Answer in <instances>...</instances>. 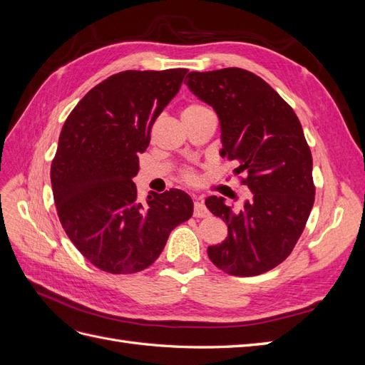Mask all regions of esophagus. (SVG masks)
<instances>
[{"mask_svg": "<svg viewBox=\"0 0 365 365\" xmlns=\"http://www.w3.org/2000/svg\"><path fill=\"white\" fill-rule=\"evenodd\" d=\"M193 212H195V216H196V217H207V216H210L208 208H207L205 204H204L202 201H200V200L195 201Z\"/></svg>", "mask_w": 365, "mask_h": 365, "instance_id": "obj_1", "label": "esophagus"}]
</instances>
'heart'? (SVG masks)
<instances>
[{"instance_id":"obj_1","label":"heart","mask_w":365,"mask_h":365,"mask_svg":"<svg viewBox=\"0 0 365 365\" xmlns=\"http://www.w3.org/2000/svg\"><path fill=\"white\" fill-rule=\"evenodd\" d=\"M201 111H210V109L205 105H201V103H192V105H189V106L184 109V113H201ZM184 176H185L187 181H193L195 180V176L192 173H189V172H187Z\"/></svg>"}]
</instances>
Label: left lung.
Segmentation results:
<instances>
[{"mask_svg":"<svg viewBox=\"0 0 365 365\" xmlns=\"http://www.w3.org/2000/svg\"><path fill=\"white\" fill-rule=\"evenodd\" d=\"M189 90L212 106L220 123V157L247 172L251 196L240 210L222 196L205 205L224 219L228 236L208 247L219 269L251 277L280 264L302 236L315 200L312 153L294 109L272 88L242 68L190 71Z\"/></svg>","mask_w":365,"mask_h":365,"instance_id":"left-lung-1","label":"left lung"}]
</instances>
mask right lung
Instances as JSON below:
<instances>
[{"label": "right lung", "instance_id": "obj_1", "mask_svg": "<svg viewBox=\"0 0 365 365\" xmlns=\"http://www.w3.org/2000/svg\"><path fill=\"white\" fill-rule=\"evenodd\" d=\"M185 73H117L96 85L65 120L51 163L54 204L74 247L105 272L146 269L170 231L193 215L185 192H150L141 204L132 181L153 121L180 91Z\"/></svg>", "mask_w": 365, "mask_h": 365}]
</instances>
